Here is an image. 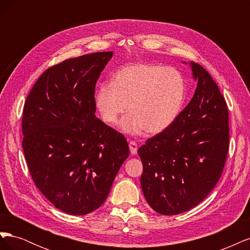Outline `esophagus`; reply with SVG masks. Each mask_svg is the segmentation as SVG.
<instances>
[{"instance_id":"34e87169","label":"esophagus","mask_w":250,"mask_h":250,"mask_svg":"<svg viewBox=\"0 0 250 250\" xmlns=\"http://www.w3.org/2000/svg\"><path fill=\"white\" fill-rule=\"evenodd\" d=\"M129 149H130V153H131L132 155L137 154V152H138V145H137V143H135L134 141L129 142Z\"/></svg>"}]
</instances>
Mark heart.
<instances>
[{
    "mask_svg": "<svg viewBox=\"0 0 250 250\" xmlns=\"http://www.w3.org/2000/svg\"><path fill=\"white\" fill-rule=\"evenodd\" d=\"M187 83L174 67L135 63L119 70L111 83L97 88L95 105L103 122L113 125L128 107L121 123L128 134H158L175 122L183 109Z\"/></svg>",
    "mask_w": 250,
    "mask_h": 250,
    "instance_id": "obj_1",
    "label": "heart"
}]
</instances>
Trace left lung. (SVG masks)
Instances as JSON below:
<instances>
[{
	"mask_svg": "<svg viewBox=\"0 0 250 250\" xmlns=\"http://www.w3.org/2000/svg\"><path fill=\"white\" fill-rule=\"evenodd\" d=\"M197 87L167 130L139 148L142 190L156 213L171 216L193 208L211 192L229 146V110L217 83L191 62Z\"/></svg>",
	"mask_w": 250,
	"mask_h": 250,
	"instance_id": "1",
	"label": "left lung"
}]
</instances>
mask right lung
I'll return each instance as SVG.
<instances>
[{
	"label": "right lung",
	"instance_id": "1",
	"mask_svg": "<svg viewBox=\"0 0 250 250\" xmlns=\"http://www.w3.org/2000/svg\"><path fill=\"white\" fill-rule=\"evenodd\" d=\"M112 52L49 67L22 110V149L37 188L56 208L82 216L106 200L129 147L95 115V87Z\"/></svg>",
	"mask_w": 250,
	"mask_h": 250
}]
</instances>
